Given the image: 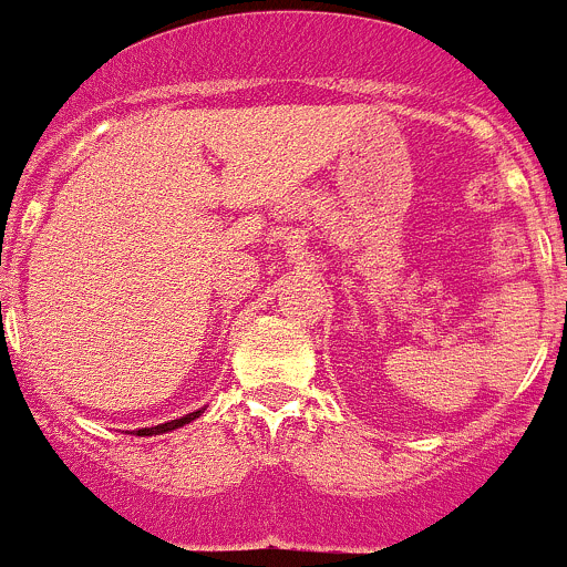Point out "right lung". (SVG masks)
<instances>
[{
	"instance_id": "1",
	"label": "right lung",
	"mask_w": 567,
	"mask_h": 567,
	"mask_svg": "<svg viewBox=\"0 0 567 567\" xmlns=\"http://www.w3.org/2000/svg\"><path fill=\"white\" fill-rule=\"evenodd\" d=\"M202 415V410L196 412H188V415L177 417V421H168V423H157V426H146V430H135L137 437H152V435H163V432H172V430H179V426H185V423L196 421V417Z\"/></svg>"
}]
</instances>
